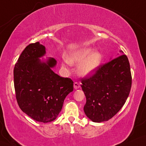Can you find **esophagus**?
<instances>
[{
    "label": "esophagus",
    "instance_id": "1",
    "mask_svg": "<svg viewBox=\"0 0 146 146\" xmlns=\"http://www.w3.org/2000/svg\"><path fill=\"white\" fill-rule=\"evenodd\" d=\"M80 88V84L78 82H75L74 83V88L75 89H78Z\"/></svg>",
    "mask_w": 146,
    "mask_h": 146
}]
</instances>
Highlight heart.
<instances>
[{"instance_id": "b5f03b06", "label": "heart", "mask_w": 146, "mask_h": 146, "mask_svg": "<svg viewBox=\"0 0 146 146\" xmlns=\"http://www.w3.org/2000/svg\"><path fill=\"white\" fill-rule=\"evenodd\" d=\"M93 51L90 48H83L68 55L67 60L71 64L80 63L77 68L79 75H91L98 68L102 59L99 52Z\"/></svg>"}]
</instances>
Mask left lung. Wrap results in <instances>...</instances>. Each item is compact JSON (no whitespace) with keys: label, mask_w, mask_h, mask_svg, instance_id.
I'll return each instance as SVG.
<instances>
[{"label":"left lung","mask_w":146,"mask_h":146,"mask_svg":"<svg viewBox=\"0 0 146 146\" xmlns=\"http://www.w3.org/2000/svg\"><path fill=\"white\" fill-rule=\"evenodd\" d=\"M120 52L121 55L100 65L91 76L81 79L86 97L84 112L93 122L113 117L129 95L132 84L129 62L122 50Z\"/></svg>","instance_id":"left-lung-1"}]
</instances>
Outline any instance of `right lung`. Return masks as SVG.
<instances>
[{"label":"right lung","instance_id":"1","mask_svg":"<svg viewBox=\"0 0 146 146\" xmlns=\"http://www.w3.org/2000/svg\"><path fill=\"white\" fill-rule=\"evenodd\" d=\"M45 53V46L38 42L27 46L15 64L14 87L22 111L35 121L49 123L61 111L66 96L73 90V82L52 70L56 64L54 58L39 59Z\"/></svg>","mask_w":146,"mask_h":146}]
</instances>
